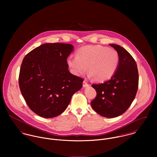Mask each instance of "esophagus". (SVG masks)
<instances>
[{"label":"esophagus","mask_w":157,"mask_h":157,"mask_svg":"<svg viewBox=\"0 0 157 157\" xmlns=\"http://www.w3.org/2000/svg\"><path fill=\"white\" fill-rule=\"evenodd\" d=\"M90 86V85L87 83V82L85 81V80H84L83 82V87H88V86Z\"/></svg>","instance_id":"obj_1"}]
</instances>
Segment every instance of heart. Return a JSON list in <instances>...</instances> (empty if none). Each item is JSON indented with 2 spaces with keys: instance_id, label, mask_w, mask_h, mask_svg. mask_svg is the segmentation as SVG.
Returning <instances> with one entry per match:
<instances>
[{
  "instance_id": "heart-1",
  "label": "heart",
  "mask_w": 157,
  "mask_h": 157,
  "mask_svg": "<svg viewBox=\"0 0 157 157\" xmlns=\"http://www.w3.org/2000/svg\"><path fill=\"white\" fill-rule=\"evenodd\" d=\"M120 61L118 52L101 45L82 47L77 51V56H70L67 63L72 74L80 75L88 67L90 75L96 81L105 82L114 75Z\"/></svg>"
}]
</instances>
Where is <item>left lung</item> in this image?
I'll return each instance as SVG.
<instances>
[{"instance_id": "1", "label": "left lung", "mask_w": 157, "mask_h": 157, "mask_svg": "<svg viewBox=\"0 0 157 157\" xmlns=\"http://www.w3.org/2000/svg\"><path fill=\"white\" fill-rule=\"evenodd\" d=\"M109 45L119 54L118 67L110 80L92 85L97 92V96L90 105L99 115L114 118L126 112L132 104L138 90L139 77L132 56L120 45Z\"/></svg>"}]
</instances>
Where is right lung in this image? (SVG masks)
I'll return each instance as SVG.
<instances>
[{"instance_id":"obj_1","label":"right lung","mask_w":157,"mask_h":157,"mask_svg":"<svg viewBox=\"0 0 157 157\" xmlns=\"http://www.w3.org/2000/svg\"><path fill=\"white\" fill-rule=\"evenodd\" d=\"M74 46L54 43L40 45L23 60L19 88L29 108L37 115L53 118L64 112L83 79L70 73L67 57Z\"/></svg>"}]
</instances>
